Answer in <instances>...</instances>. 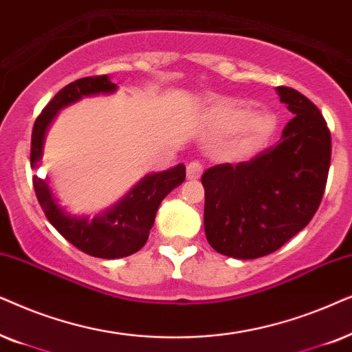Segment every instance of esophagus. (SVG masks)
<instances>
[{"instance_id":"1","label":"esophagus","mask_w":352,"mask_h":352,"mask_svg":"<svg viewBox=\"0 0 352 352\" xmlns=\"http://www.w3.org/2000/svg\"><path fill=\"white\" fill-rule=\"evenodd\" d=\"M203 170L204 167L201 166V162L198 161H193L188 164V167H186V179L188 180H198L201 175H203Z\"/></svg>"}]
</instances>
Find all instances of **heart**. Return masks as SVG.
<instances>
[{"mask_svg": "<svg viewBox=\"0 0 352 352\" xmlns=\"http://www.w3.org/2000/svg\"><path fill=\"white\" fill-rule=\"evenodd\" d=\"M208 119L215 132H238L236 149L240 153H251L261 148L277 127V119L272 112H251L250 107L232 101H220L210 106Z\"/></svg>", "mask_w": 352, "mask_h": 352, "instance_id": "1", "label": "heart"}]
</instances>
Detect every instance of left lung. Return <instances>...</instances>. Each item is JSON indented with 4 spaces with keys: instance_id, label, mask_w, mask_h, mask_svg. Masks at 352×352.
<instances>
[{
    "instance_id": "left-lung-1",
    "label": "left lung",
    "mask_w": 352,
    "mask_h": 352,
    "mask_svg": "<svg viewBox=\"0 0 352 352\" xmlns=\"http://www.w3.org/2000/svg\"><path fill=\"white\" fill-rule=\"evenodd\" d=\"M293 119L275 146L251 161L219 164L203 173L204 232L209 245L235 259L277 251L311 222L329 177L331 138L311 100L277 87Z\"/></svg>"
}]
</instances>
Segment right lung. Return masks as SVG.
<instances>
[{"label": "right lung", "mask_w": 352, "mask_h": 352, "mask_svg": "<svg viewBox=\"0 0 352 352\" xmlns=\"http://www.w3.org/2000/svg\"><path fill=\"white\" fill-rule=\"evenodd\" d=\"M117 85L109 75L78 78L56 93L41 114L36 117L32 130L30 166L38 167L43 156L45 137L58 112L87 96L112 95ZM185 182V166L177 164L168 170L144 175L124 198L114 206L101 210L95 217L72 215L60 208L48 182L34 175V188L38 203L51 225L75 248L93 257L119 259L137 252L148 241L159 204L173 188Z\"/></svg>", "instance_id": "add662e5"}]
</instances>
